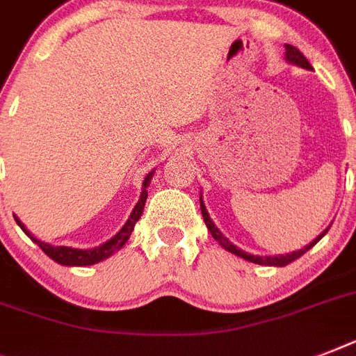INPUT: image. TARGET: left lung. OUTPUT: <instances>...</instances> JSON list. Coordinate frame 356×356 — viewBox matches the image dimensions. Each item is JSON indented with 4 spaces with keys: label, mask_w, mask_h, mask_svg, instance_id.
Returning a JSON list of instances; mask_svg holds the SVG:
<instances>
[{
    "label": "left lung",
    "mask_w": 356,
    "mask_h": 356,
    "mask_svg": "<svg viewBox=\"0 0 356 356\" xmlns=\"http://www.w3.org/2000/svg\"><path fill=\"white\" fill-rule=\"evenodd\" d=\"M284 49H286V53H284V58H286V63L296 64V66H301V68H305V70H312L310 63H309V60H307V58H305V55L301 51H299L298 47L286 44V46H284ZM200 203H201V214H203V220H205L207 227H209V231H211L212 238H214V240H216V242L220 243V245H222L223 249H227L229 253L236 254V257H240V259H243V260H248V262H254V264L279 266V268L290 264V262H293V260H296V259H299L301 254L307 253V251H309V249L312 248V245H316V243L320 242L321 238L325 236L327 231H329V229H331V225H332V223H331V225H329V227H327L325 231H323V233L320 234V236H316L314 240H312V242H310V243H307V245H305L303 249H298V251H292V253H286V254H273V257H271V254H270V257H259V254L248 253V251H243V249L236 248L234 243L229 242L227 238L223 236L222 231H220V229H218L216 225H214V222H212V220H211V216H209V212H207L205 203H203V197H200Z\"/></svg>",
    "instance_id": "1"
}]
</instances>
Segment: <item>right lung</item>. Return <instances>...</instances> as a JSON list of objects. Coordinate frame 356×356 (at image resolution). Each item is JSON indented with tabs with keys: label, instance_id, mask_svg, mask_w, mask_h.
<instances>
[{
	"label": "right lung",
	"instance_id": "1",
	"mask_svg": "<svg viewBox=\"0 0 356 356\" xmlns=\"http://www.w3.org/2000/svg\"><path fill=\"white\" fill-rule=\"evenodd\" d=\"M153 173H155V170H151V172L145 175L144 183H142V194H140L138 203L134 205L133 212H131V216H129V220L125 222V225H123L118 233L111 238V240H107V242L102 243V245H97V248L77 249V248H68V245H51V243L38 240L35 234H31L24 223L19 222L18 216H14V220H16V223H18L19 227H22V231H24V233L27 234V236H29L31 240L36 243V245H40L42 251H44V253H46L49 259H53L55 262H58V264H63V266L96 264V262H102V260L108 259L111 254H114L116 251H120V249L125 245V242H127L129 236H131V233H133L134 225H136V222H138L140 216H142V212H144L145 200H147V186H149Z\"/></svg>",
	"mask_w": 356,
	"mask_h": 356
}]
</instances>
